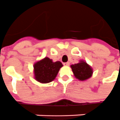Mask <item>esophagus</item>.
Segmentation results:
<instances>
[{
    "label": "esophagus",
    "instance_id": "34e87169",
    "mask_svg": "<svg viewBox=\"0 0 120 120\" xmlns=\"http://www.w3.org/2000/svg\"><path fill=\"white\" fill-rule=\"evenodd\" d=\"M63 64H64V66H67V67H68V66H69L70 63H68V62H67V63H64Z\"/></svg>",
    "mask_w": 120,
    "mask_h": 120
}]
</instances>
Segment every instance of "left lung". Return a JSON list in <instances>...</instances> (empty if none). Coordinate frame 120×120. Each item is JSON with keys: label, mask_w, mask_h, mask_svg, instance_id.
Masks as SVG:
<instances>
[{"label": "left lung", "mask_w": 120, "mask_h": 120, "mask_svg": "<svg viewBox=\"0 0 120 120\" xmlns=\"http://www.w3.org/2000/svg\"><path fill=\"white\" fill-rule=\"evenodd\" d=\"M70 67L75 78L79 81L87 80L93 74L92 68L84 60H80L78 63L72 64Z\"/></svg>", "instance_id": "1"}]
</instances>
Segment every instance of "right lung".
Wrapping results in <instances>:
<instances>
[{
  "label": "right lung",
  "mask_w": 120,
  "mask_h": 120,
  "mask_svg": "<svg viewBox=\"0 0 120 120\" xmlns=\"http://www.w3.org/2000/svg\"><path fill=\"white\" fill-rule=\"evenodd\" d=\"M63 66L60 61L53 62L52 59L46 57L34 64V79L41 83L52 82Z\"/></svg>",
  "instance_id": "obj_1"
}]
</instances>
